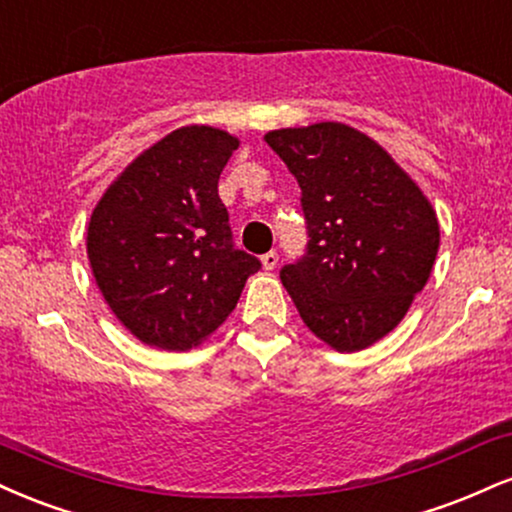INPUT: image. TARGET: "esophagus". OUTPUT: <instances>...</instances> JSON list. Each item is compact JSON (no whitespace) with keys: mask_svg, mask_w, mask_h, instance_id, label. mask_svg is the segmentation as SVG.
Instances as JSON below:
<instances>
[{"mask_svg":"<svg viewBox=\"0 0 512 512\" xmlns=\"http://www.w3.org/2000/svg\"><path fill=\"white\" fill-rule=\"evenodd\" d=\"M261 263L266 270H273L275 266H278V254H275V251H268V254L261 256Z\"/></svg>","mask_w":512,"mask_h":512,"instance_id":"34e87169","label":"esophagus"}]
</instances>
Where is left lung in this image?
Instances as JSON below:
<instances>
[{
  "instance_id": "8db88e82",
  "label": "left lung",
  "mask_w": 512,
  "mask_h": 512,
  "mask_svg": "<svg viewBox=\"0 0 512 512\" xmlns=\"http://www.w3.org/2000/svg\"><path fill=\"white\" fill-rule=\"evenodd\" d=\"M302 189L309 249L280 280L306 328L335 352L393 330L434 270L436 210L381 143L350 124L266 134Z\"/></svg>"
}]
</instances>
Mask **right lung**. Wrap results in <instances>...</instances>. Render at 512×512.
Here are the masks:
<instances>
[{
    "label": "right lung",
    "mask_w": 512,
    "mask_h": 512,
    "mask_svg": "<svg viewBox=\"0 0 512 512\" xmlns=\"http://www.w3.org/2000/svg\"><path fill=\"white\" fill-rule=\"evenodd\" d=\"M237 148L230 131L179 126L136 155L90 213L86 251L95 285L143 345L198 347L261 268L232 246L218 196L220 172Z\"/></svg>",
    "instance_id": "1"
}]
</instances>
